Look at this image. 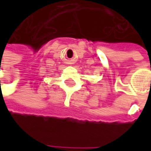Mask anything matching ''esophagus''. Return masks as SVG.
<instances>
[{
  "label": "esophagus",
  "mask_w": 151,
  "mask_h": 151,
  "mask_svg": "<svg viewBox=\"0 0 151 151\" xmlns=\"http://www.w3.org/2000/svg\"><path fill=\"white\" fill-rule=\"evenodd\" d=\"M69 64H73V60H71V61H69Z\"/></svg>",
  "instance_id": "esophagus-1"
}]
</instances>
